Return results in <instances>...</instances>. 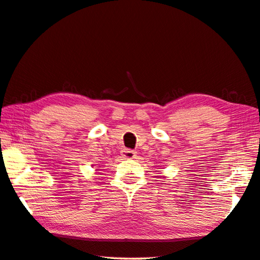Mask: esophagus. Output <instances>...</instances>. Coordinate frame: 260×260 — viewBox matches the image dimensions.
I'll return each instance as SVG.
<instances>
[{"label": "esophagus", "mask_w": 260, "mask_h": 260, "mask_svg": "<svg viewBox=\"0 0 260 260\" xmlns=\"http://www.w3.org/2000/svg\"><path fill=\"white\" fill-rule=\"evenodd\" d=\"M121 157H124V159H134L136 156V152L131 150V149H123L120 152Z\"/></svg>", "instance_id": "obj_1"}]
</instances>
